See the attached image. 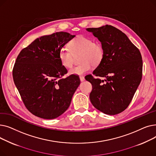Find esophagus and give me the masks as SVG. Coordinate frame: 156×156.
Listing matches in <instances>:
<instances>
[{"label":"esophagus","mask_w":156,"mask_h":156,"mask_svg":"<svg viewBox=\"0 0 156 156\" xmlns=\"http://www.w3.org/2000/svg\"><path fill=\"white\" fill-rule=\"evenodd\" d=\"M80 81H81V82H83V81H84L85 80V79L83 76H80Z\"/></svg>","instance_id":"esophagus-1"}]
</instances>
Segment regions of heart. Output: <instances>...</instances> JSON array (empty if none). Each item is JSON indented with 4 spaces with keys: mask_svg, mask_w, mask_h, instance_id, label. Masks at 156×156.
Masks as SVG:
<instances>
[{
    "mask_svg": "<svg viewBox=\"0 0 156 156\" xmlns=\"http://www.w3.org/2000/svg\"><path fill=\"white\" fill-rule=\"evenodd\" d=\"M70 50L62 47L59 52V58L62 66L71 68L75 57H78L80 64L69 70L70 75H81L91 69L92 65L97 66L101 64L104 57V50L99 42H95L91 38L78 36L69 43Z\"/></svg>",
    "mask_w": 156,
    "mask_h": 156,
    "instance_id": "heart-1",
    "label": "heart"
}]
</instances>
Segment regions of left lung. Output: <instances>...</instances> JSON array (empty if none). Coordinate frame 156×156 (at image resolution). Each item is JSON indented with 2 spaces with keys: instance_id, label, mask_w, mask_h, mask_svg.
Returning <instances> with one entry per match:
<instances>
[{
  "instance_id": "obj_1",
  "label": "left lung",
  "mask_w": 156,
  "mask_h": 156,
  "mask_svg": "<svg viewBox=\"0 0 156 156\" xmlns=\"http://www.w3.org/2000/svg\"><path fill=\"white\" fill-rule=\"evenodd\" d=\"M86 30L98 38L104 50V59L93 75L105 79L94 78L91 75L85 76L93 88L90 99L97 109L115 115L127 108L140 85L141 54L124 33L112 26L107 24Z\"/></svg>"
}]
</instances>
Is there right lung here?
<instances>
[{
    "instance_id": "right-lung-1",
    "label": "right lung",
    "mask_w": 156,
    "mask_h": 156,
    "mask_svg": "<svg viewBox=\"0 0 156 156\" xmlns=\"http://www.w3.org/2000/svg\"><path fill=\"white\" fill-rule=\"evenodd\" d=\"M75 37L63 31L42 36L23 48L16 60L14 84L26 108L37 117L61 116L80 84L76 75L62 78L67 69L59 58L60 49Z\"/></svg>"
}]
</instances>
